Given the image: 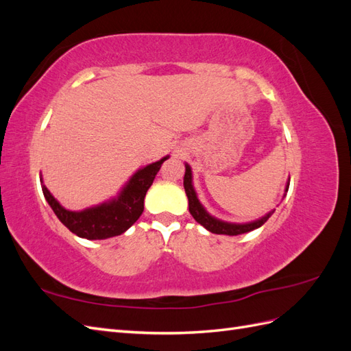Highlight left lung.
<instances>
[{"label":"left lung","instance_id":"1","mask_svg":"<svg viewBox=\"0 0 351 351\" xmlns=\"http://www.w3.org/2000/svg\"><path fill=\"white\" fill-rule=\"evenodd\" d=\"M184 167H186V173H184L183 184H184V190H186V195L189 199L190 214H192V217L199 222L200 226H204L208 231L214 232V234H226V236L244 234V232H249V231H253V230L262 227L265 222L268 221V218L274 214L275 209L269 210L267 215H263L259 219H254L250 222H243V224H237V222H227V221H222V219L212 217L197 199V193L193 187L192 168H190V165L187 162L184 164ZM289 186H290V178L285 184V193L289 192ZM285 193H284V196H285Z\"/></svg>","mask_w":351,"mask_h":351}]
</instances>
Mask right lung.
<instances>
[{"label": "right lung", "instance_id": "right-lung-1", "mask_svg": "<svg viewBox=\"0 0 351 351\" xmlns=\"http://www.w3.org/2000/svg\"><path fill=\"white\" fill-rule=\"evenodd\" d=\"M168 158L169 156H164L156 162L139 168L123 186L119 195L99 205L82 210H70L62 206L51 195L44 184V178L40 177L42 192L57 218L76 236L88 240L115 237L129 230L142 215L147 189L152 186L159 168Z\"/></svg>", "mask_w": 351, "mask_h": 351}]
</instances>
